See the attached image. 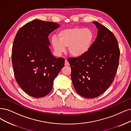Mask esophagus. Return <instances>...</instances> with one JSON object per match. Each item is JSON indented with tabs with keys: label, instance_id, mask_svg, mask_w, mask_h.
<instances>
[{
	"label": "esophagus",
	"instance_id": "esophagus-1",
	"mask_svg": "<svg viewBox=\"0 0 131 131\" xmlns=\"http://www.w3.org/2000/svg\"><path fill=\"white\" fill-rule=\"evenodd\" d=\"M70 65V64L69 62H68V61H67V59H65V66H68Z\"/></svg>",
	"mask_w": 131,
	"mask_h": 131
}]
</instances>
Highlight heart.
Wrapping results in <instances>:
<instances>
[{
    "label": "heart",
    "mask_w": 131,
    "mask_h": 131,
    "mask_svg": "<svg viewBox=\"0 0 131 131\" xmlns=\"http://www.w3.org/2000/svg\"><path fill=\"white\" fill-rule=\"evenodd\" d=\"M94 35L89 28L74 27L61 31L58 39L53 37L52 43L55 51L60 54L69 47L70 54L75 57L85 55L90 49Z\"/></svg>",
    "instance_id": "b5f03b06"
}]
</instances>
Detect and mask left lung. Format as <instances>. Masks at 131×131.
<instances>
[{"mask_svg": "<svg viewBox=\"0 0 131 131\" xmlns=\"http://www.w3.org/2000/svg\"><path fill=\"white\" fill-rule=\"evenodd\" d=\"M98 31L95 41L83 56L67 59L76 92L86 98L102 94L112 84L119 66L120 49L114 34L93 21Z\"/></svg>", "mask_w": 131, "mask_h": 131, "instance_id": "8db88e82", "label": "left lung"}]
</instances>
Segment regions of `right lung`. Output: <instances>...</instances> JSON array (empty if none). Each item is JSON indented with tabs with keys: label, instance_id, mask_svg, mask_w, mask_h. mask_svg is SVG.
I'll return each mask as SVG.
<instances>
[{
	"label": "right lung",
	"instance_id": "add662e5",
	"mask_svg": "<svg viewBox=\"0 0 131 131\" xmlns=\"http://www.w3.org/2000/svg\"><path fill=\"white\" fill-rule=\"evenodd\" d=\"M60 26L38 19L28 22L16 34L12 50L15 79L29 95L41 98L52 89L53 82L64 66L65 59L51 52L48 36Z\"/></svg>",
	"mask_w": 131,
	"mask_h": 131
}]
</instances>
